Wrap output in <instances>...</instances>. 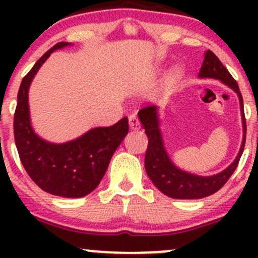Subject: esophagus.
Instances as JSON below:
<instances>
[{
	"mask_svg": "<svg viewBox=\"0 0 258 258\" xmlns=\"http://www.w3.org/2000/svg\"><path fill=\"white\" fill-rule=\"evenodd\" d=\"M128 122H130V127H131L132 130L141 128V122H139L138 117L136 116L135 114L130 115V116H128Z\"/></svg>",
	"mask_w": 258,
	"mask_h": 258,
	"instance_id": "esophagus-1",
	"label": "esophagus"
}]
</instances>
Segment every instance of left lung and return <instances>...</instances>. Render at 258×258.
Returning <instances> with one entry per match:
<instances>
[{
    "label": "left lung",
    "instance_id": "1",
    "mask_svg": "<svg viewBox=\"0 0 258 258\" xmlns=\"http://www.w3.org/2000/svg\"><path fill=\"white\" fill-rule=\"evenodd\" d=\"M199 78L221 80L224 85H227L234 92H236L239 102H240L244 138H242L240 152H239L238 156L226 170L214 174V176H197V174L182 171L180 168L174 166L173 162L171 161L170 156L165 150L161 132L159 128L158 106L149 105L141 109L138 112V116L142 125H143V128L146 130L148 139H149L146 160H144L146 171L154 185L165 195L173 198V199H201V198L215 194L230 178V176L238 166L242 152H244L245 138H246V120H245L242 96L235 80L228 72L227 68L221 63L220 59L216 57L215 53L210 49L205 52V58H204L203 65H201Z\"/></svg>",
    "mask_w": 258,
    "mask_h": 258
}]
</instances>
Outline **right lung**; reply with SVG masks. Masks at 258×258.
I'll list each match as a JSON object with an SVG mask.
<instances>
[{
  "label": "right lung",
  "instance_id": "1",
  "mask_svg": "<svg viewBox=\"0 0 258 258\" xmlns=\"http://www.w3.org/2000/svg\"><path fill=\"white\" fill-rule=\"evenodd\" d=\"M70 44H54L23 79L14 112V139L23 166L42 190L58 197L82 198L102 180L112 154L128 133V120L122 117L110 127L92 128L81 137L61 144L49 143L34 132L29 112L32 79L53 51Z\"/></svg>",
  "mask_w": 258,
  "mask_h": 258
}]
</instances>
